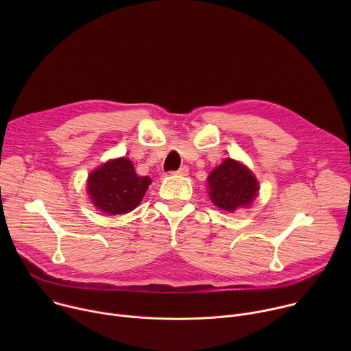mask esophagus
I'll list each match as a JSON object with an SVG mask.
<instances>
[{"label":"esophagus","instance_id":"34e87169","mask_svg":"<svg viewBox=\"0 0 351 351\" xmlns=\"http://www.w3.org/2000/svg\"><path fill=\"white\" fill-rule=\"evenodd\" d=\"M173 175H179V176H187L189 175V168L187 167H182L178 171L173 172Z\"/></svg>","mask_w":351,"mask_h":351}]
</instances>
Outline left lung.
Wrapping results in <instances>:
<instances>
[{
	"mask_svg": "<svg viewBox=\"0 0 351 351\" xmlns=\"http://www.w3.org/2000/svg\"><path fill=\"white\" fill-rule=\"evenodd\" d=\"M207 179L211 202L223 211L248 207L258 195L260 187L253 172L232 158H226Z\"/></svg>",
	"mask_w": 351,
	"mask_h": 351,
	"instance_id": "8db88e82",
	"label": "left lung"
}]
</instances>
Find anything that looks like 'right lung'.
Instances as JSON below:
<instances>
[{
    "instance_id": "obj_1",
    "label": "right lung",
    "mask_w": 351,
    "mask_h": 351,
    "mask_svg": "<svg viewBox=\"0 0 351 351\" xmlns=\"http://www.w3.org/2000/svg\"><path fill=\"white\" fill-rule=\"evenodd\" d=\"M152 179L137 176L130 160H111L93 171L87 179V193L93 206L110 215L126 214L143 199Z\"/></svg>"
}]
</instances>
